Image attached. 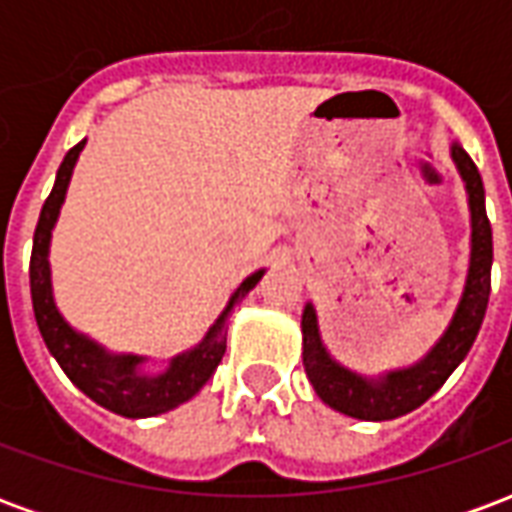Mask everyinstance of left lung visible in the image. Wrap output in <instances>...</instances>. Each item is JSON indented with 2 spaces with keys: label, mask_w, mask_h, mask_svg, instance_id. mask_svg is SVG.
Wrapping results in <instances>:
<instances>
[{
  "label": "left lung",
  "mask_w": 512,
  "mask_h": 512,
  "mask_svg": "<svg viewBox=\"0 0 512 512\" xmlns=\"http://www.w3.org/2000/svg\"><path fill=\"white\" fill-rule=\"evenodd\" d=\"M452 158L461 169L469 191V208H472V263L469 277L463 288V299L455 310L450 329L444 332L436 348L430 351L419 365L408 370L389 373L384 381H365L351 370H345L326 354L318 334V318L312 304L304 307L301 315V334H304V370L315 386V392L326 406L343 411L348 417L381 419L403 417L408 411L419 408L430 395H436L441 384L452 376V370L461 365L474 337L483 326L488 296H491V263H494V238H491V222L485 213V189L483 178L474 167V161L466 156L461 145H452Z\"/></svg>",
  "instance_id": "left-lung-1"
}]
</instances>
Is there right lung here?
Here are the masks:
<instances>
[{
    "mask_svg": "<svg viewBox=\"0 0 512 512\" xmlns=\"http://www.w3.org/2000/svg\"><path fill=\"white\" fill-rule=\"evenodd\" d=\"M84 142L73 145L60 169L54 189L43 202L38 227H35V241H32V257H29V290H32V307H35V321L43 334V343L49 348L54 359L60 362L65 376L82 389L84 395L93 397L98 406L115 411L120 417H153L161 411L186 403L202 389V384L213 376V370L222 362L227 351V321L233 315L235 304L244 299L249 290L255 288L257 279L263 277V271H257L252 277H246L233 299L222 312V318L213 323L211 332L205 334L194 351L172 359L167 373L150 378L139 373V356H109L104 348L90 343L87 337L76 334L62 321V315L54 307L51 299V279H49V238L51 227L57 222V213L65 200V189L71 180L73 164L82 153Z\"/></svg>",
    "mask_w": 512,
    "mask_h": 512,
    "instance_id": "obj_1",
    "label": "right lung"
}]
</instances>
